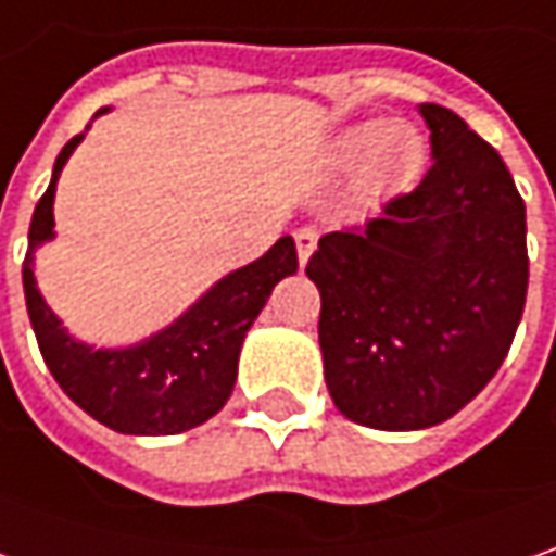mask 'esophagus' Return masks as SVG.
Returning a JSON list of instances; mask_svg holds the SVG:
<instances>
[{"label": "esophagus", "instance_id": "esophagus-1", "mask_svg": "<svg viewBox=\"0 0 556 556\" xmlns=\"http://www.w3.org/2000/svg\"><path fill=\"white\" fill-rule=\"evenodd\" d=\"M295 249H299V264H307V257L317 252V230L304 227V230L295 232Z\"/></svg>", "mask_w": 556, "mask_h": 556}]
</instances>
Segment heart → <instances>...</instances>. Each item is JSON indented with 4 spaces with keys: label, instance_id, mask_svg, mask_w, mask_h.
<instances>
[{
    "label": "heart",
    "instance_id": "1",
    "mask_svg": "<svg viewBox=\"0 0 556 556\" xmlns=\"http://www.w3.org/2000/svg\"><path fill=\"white\" fill-rule=\"evenodd\" d=\"M329 157L339 167H354L361 161L357 199L367 205H382L417 182L426 161V142L407 121H361L332 139Z\"/></svg>",
    "mask_w": 556,
    "mask_h": 556
}]
</instances>
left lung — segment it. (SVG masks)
<instances>
[{"label": "left lung", "instance_id": "obj_1", "mask_svg": "<svg viewBox=\"0 0 556 556\" xmlns=\"http://www.w3.org/2000/svg\"><path fill=\"white\" fill-rule=\"evenodd\" d=\"M432 167L364 230L326 232L307 261L320 289L326 389L349 420L410 432L470 404L504 364L526 286V205L495 149L422 102Z\"/></svg>", "mask_w": 556, "mask_h": 556}]
</instances>
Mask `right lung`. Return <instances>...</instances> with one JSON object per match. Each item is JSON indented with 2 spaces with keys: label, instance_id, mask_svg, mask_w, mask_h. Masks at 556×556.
I'll return each instance as SVG.
<instances>
[{
  "label": "right lung",
  "instance_id": "add662e5",
  "mask_svg": "<svg viewBox=\"0 0 556 556\" xmlns=\"http://www.w3.org/2000/svg\"><path fill=\"white\" fill-rule=\"evenodd\" d=\"M105 111L111 109H99L96 117ZM84 136H74L59 152L52 182L30 220V245L24 257L27 314L49 374L92 420L124 435H177L211 420L232 395L245 332L252 329L254 317L267 304L279 279L299 270L295 242L292 236H282L270 252L217 279L174 324L136 345H86L61 326L34 277V254L42 242L55 239L52 205L61 167L84 142Z\"/></svg>",
  "mask_w": 556,
  "mask_h": 556
}]
</instances>
